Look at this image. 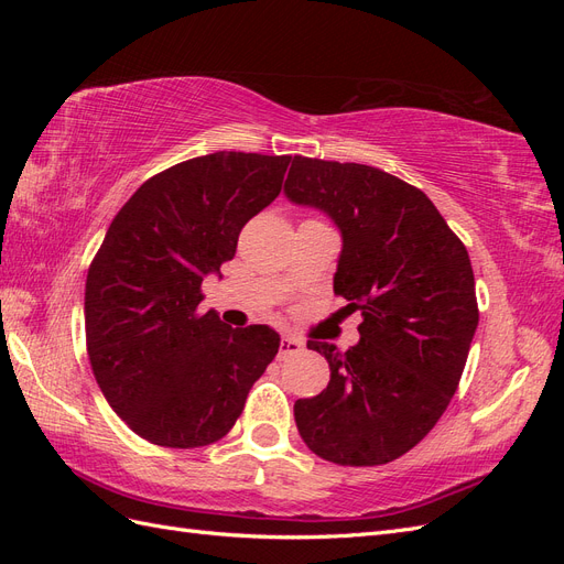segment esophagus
I'll list each match as a JSON object with an SVG mask.
<instances>
[{
	"mask_svg": "<svg viewBox=\"0 0 564 564\" xmlns=\"http://www.w3.org/2000/svg\"><path fill=\"white\" fill-rule=\"evenodd\" d=\"M303 350V340L296 338V336H282L280 340V357H286V355H296Z\"/></svg>",
	"mask_w": 564,
	"mask_h": 564,
	"instance_id": "obj_1",
	"label": "esophagus"
}]
</instances>
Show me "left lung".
<instances>
[{"mask_svg":"<svg viewBox=\"0 0 564 564\" xmlns=\"http://www.w3.org/2000/svg\"><path fill=\"white\" fill-rule=\"evenodd\" d=\"M284 193L340 230L334 294L362 313L352 348L308 340L332 377L296 400L299 433L332 464H388L433 431L464 373L480 317L468 251L419 187L377 166L296 155Z\"/></svg>","mask_w":564,"mask_h":564,"instance_id":"1","label":"left lung"}]
</instances>
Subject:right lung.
Instances as JSON below:
<instances>
[{
  "instance_id": "add662e5",
  "label": "right lung",
  "mask_w": 564,
  "mask_h": 564,
  "mask_svg": "<svg viewBox=\"0 0 564 564\" xmlns=\"http://www.w3.org/2000/svg\"><path fill=\"white\" fill-rule=\"evenodd\" d=\"M289 162L224 150L164 169L119 209L94 256L84 292L94 377L152 445L224 437L275 360L278 332L232 329L197 305L204 275L232 259L247 220L280 195Z\"/></svg>"
}]
</instances>
